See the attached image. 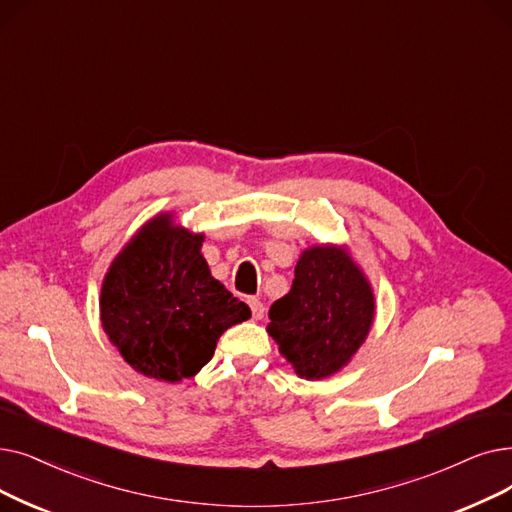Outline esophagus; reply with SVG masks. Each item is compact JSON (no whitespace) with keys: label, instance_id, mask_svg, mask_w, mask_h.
<instances>
[{"label":"esophagus","instance_id":"34e87169","mask_svg":"<svg viewBox=\"0 0 512 512\" xmlns=\"http://www.w3.org/2000/svg\"><path fill=\"white\" fill-rule=\"evenodd\" d=\"M249 307H251V314H253V318H255V320L263 318L265 305H263V301H261V299H257V297H251V299H249Z\"/></svg>","mask_w":512,"mask_h":512}]
</instances>
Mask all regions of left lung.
I'll return each mask as SVG.
<instances>
[{"mask_svg": "<svg viewBox=\"0 0 512 512\" xmlns=\"http://www.w3.org/2000/svg\"><path fill=\"white\" fill-rule=\"evenodd\" d=\"M268 316V332L297 374L324 379L364 343L374 297L347 253L314 247L301 255L291 291L272 303Z\"/></svg>", "mask_w": 512, "mask_h": 512, "instance_id": "obj_1", "label": "left lung"}]
</instances>
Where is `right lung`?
Segmentation results:
<instances>
[{
    "mask_svg": "<svg viewBox=\"0 0 512 512\" xmlns=\"http://www.w3.org/2000/svg\"><path fill=\"white\" fill-rule=\"evenodd\" d=\"M203 236L157 217L131 238L102 284L100 314L123 360L150 379H190L211 358L221 332L251 309L215 280Z\"/></svg>",
    "mask_w": 512,
    "mask_h": 512,
    "instance_id": "obj_1",
    "label": "right lung"
}]
</instances>
